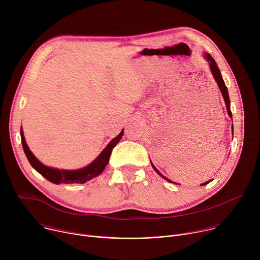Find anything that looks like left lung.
<instances>
[{
  "label": "left lung",
  "instance_id": "1",
  "mask_svg": "<svg viewBox=\"0 0 260 260\" xmlns=\"http://www.w3.org/2000/svg\"><path fill=\"white\" fill-rule=\"evenodd\" d=\"M204 57H205V59L209 62V67H210L212 75H213L215 81L217 82V85H218V87H219V89H220V91H221L222 96H223V99H224V102H225V105H226L228 114H229V116H230L231 118H233V114H232V111H231V100H230V95H229V90H228V87H226V85H225V83H224V81H223V78H222L221 72H220V70H219V68H218V66H217V63H216V61H215V59L211 56L210 53H207V52L204 53ZM232 132H233V135H234V125H232ZM150 162H151V166H152V168L154 169V171H155L161 178H164L165 180H167V181L170 182V183L178 184V183H175V182L171 181V180L168 179L167 177H165V176L155 168V166L152 164L151 160H150ZM212 180H213V179H212ZM212 180L207 181V182L201 184V186H204V185H207V184L210 183Z\"/></svg>",
  "mask_w": 260,
  "mask_h": 260
}]
</instances>
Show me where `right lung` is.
Wrapping results in <instances>:
<instances>
[{
	"label": "right lung",
	"instance_id": "obj_1",
	"mask_svg": "<svg viewBox=\"0 0 260 260\" xmlns=\"http://www.w3.org/2000/svg\"><path fill=\"white\" fill-rule=\"evenodd\" d=\"M123 136V129L120 134L110 141V143L105 147V149L100 153V155L91 161L89 165L82 169L78 170H59L51 167H47L43 165L38 158H37L32 152L29 150V148L25 142L24 135L22 127L20 128V137H21V144L23 147V151L26 155L27 160L29 161L30 166L41 174L44 178L54 184H72V183H85L91 180L94 177H98L106 168L109 162V158L112 152V149L116 146V144L121 140Z\"/></svg>",
	"mask_w": 260,
	"mask_h": 260
}]
</instances>
